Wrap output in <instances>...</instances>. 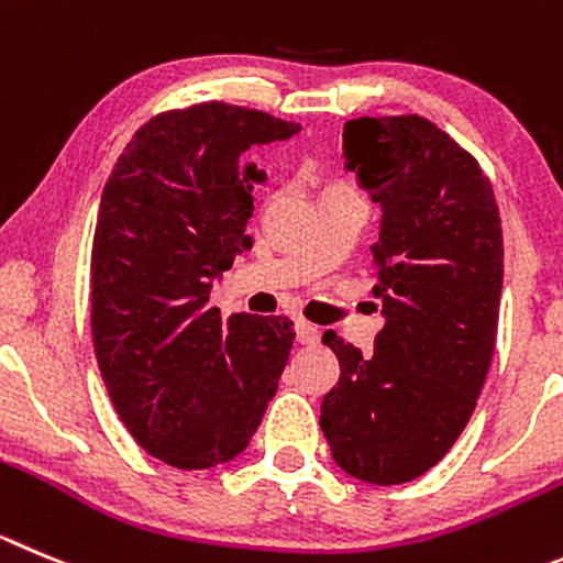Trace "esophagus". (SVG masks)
Segmentation results:
<instances>
[{
    "instance_id": "obj_1",
    "label": "esophagus",
    "mask_w": 563,
    "mask_h": 563,
    "mask_svg": "<svg viewBox=\"0 0 563 563\" xmlns=\"http://www.w3.org/2000/svg\"><path fill=\"white\" fill-rule=\"evenodd\" d=\"M294 330H297V341H299V344H317V341L322 339V330H319L317 324L306 322V319H297Z\"/></svg>"
}]
</instances>
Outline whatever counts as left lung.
Listing matches in <instances>:
<instances>
[{"label": "left lung", "mask_w": 563, "mask_h": 563, "mask_svg": "<svg viewBox=\"0 0 563 563\" xmlns=\"http://www.w3.org/2000/svg\"><path fill=\"white\" fill-rule=\"evenodd\" d=\"M344 157L383 208L372 294L386 324L372 355L322 335L341 377L319 424L346 475L394 486L439 464L477 406L500 317V208L481 163L417 113L346 122Z\"/></svg>", "instance_id": "left-lung-1"}]
</instances>
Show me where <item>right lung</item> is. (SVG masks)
Masks as SVG:
<instances>
[{
    "label": "right lung",
    "instance_id": "1",
    "mask_svg": "<svg viewBox=\"0 0 563 563\" xmlns=\"http://www.w3.org/2000/svg\"><path fill=\"white\" fill-rule=\"evenodd\" d=\"M299 124L199 102L166 110L115 161L91 250V335L110 402L150 455L210 470L244 453L275 397L294 322L210 306V283L252 246L244 155Z\"/></svg>",
    "mask_w": 563,
    "mask_h": 563
}]
</instances>
